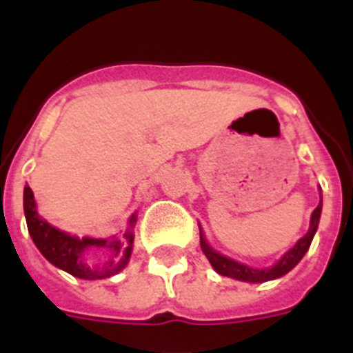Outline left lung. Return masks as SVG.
I'll list each match as a JSON object with an SVG mask.
<instances>
[{
    "label": "left lung",
    "mask_w": 353,
    "mask_h": 353,
    "mask_svg": "<svg viewBox=\"0 0 353 353\" xmlns=\"http://www.w3.org/2000/svg\"><path fill=\"white\" fill-rule=\"evenodd\" d=\"M320 214H322V199H320V203L318 207L314 208L313 215H311V226L310 232L305 233L301 240H299L297 244L293 245L288 252H286L285 256L281 260L277 261L274 267L270 269H252V267H248L244 263H239L235 260H230V258L223 256L219 252H215L210 245L205 242L203 235L199 232V242H201V251L205 252V256L208 258V261L212 263V267L215 269V272H219L221 276L226 277H233V279H239V281H245V283H265L270 281V279H276V277H281L285 274H288L290 270L302 260V256L305 254V251L310 249L311 240H313L314 232H316L318 228V221H320Z\"/></svg>",
    "instance_id": "left-lung-1"
}]
</instances>
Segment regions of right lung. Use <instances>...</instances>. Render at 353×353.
Wrapping results in <instances>:
<instances>
[{
  "instance_id": "obj_1",
  "label": "right lung",
  "mask_w": 353,
  "mask_h": 353,
  "mask_svg": "<svg viewBox=\"0 0 353 353\" xmlns=\"http://www.w3.org/2000/svg\"><path fill=\"white\" fill-rule=\"evenodd\" d=\"M24 214H26L28 232L31 239L42 252L46 260L51 261L54 267L72 274L81 279H104L120 272L127 265L132 251L134 235L132 230L123 233V239H77L68 233L56 230L49 223L42 221L37 214L35 198L30 187H24ZM136 217H130V226H134ZM90 247H105L110 249L112 256L104 264L90 265L85 263V251Z\"/></svg>"
}]
</instances>
